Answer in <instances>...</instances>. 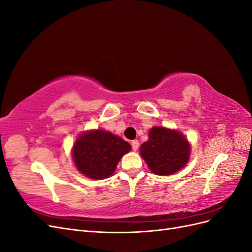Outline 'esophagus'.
<instances>
[{"label":"esophagus","instance_id":"34e87169","mask_svg":"<svg viewBox=\"0 0 252 252\" xmlns=\"http://www.w3.org/2000/svg\"><path fill=\"white\" fill-rule=\"evenodd\" d=\"M139 145H140L139 141L134 140V141H132V142H131V146H132V149H133L134 151H135V150H138V148H139Z\"/></svg>","mask_w":252,"mask_h":252}]
</instances>
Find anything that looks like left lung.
<instances>
[{
  "mask_svg": "<svg viewBox=\"0 0 252 252\" xmlns=\"http://www.w3.org/2000/svg\"><path fill=\"white\" fill-rule=\"evenodd\" d=\"M148 138L142 144L140 152L151 172L170 175L188 163L190 144L182 132L165 127H152Z\"/></svg>",
  "mask_w": 252,
  "mask_h": 252,
  "instance_id": "1",
  "label": "left lung"
}]
</instances>
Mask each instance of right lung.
<instances>
[{"label":"right lung","instance_id":"right-lung-1","mask_svg":"<svg viewBox=\"0 0 252 252\" xmlns=\"http://www.w3.org/2000/svg\"><path fill=\"white\" fill-rule=\"evenodd\" d=\"M131 150L130 144L103 129L83 132L73 144L77 169L94 180L107 179L116 171L121 158Z\"/></svg>","mask_w":252,"mask_h":252}]
</instances>
